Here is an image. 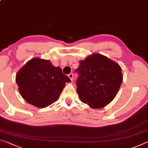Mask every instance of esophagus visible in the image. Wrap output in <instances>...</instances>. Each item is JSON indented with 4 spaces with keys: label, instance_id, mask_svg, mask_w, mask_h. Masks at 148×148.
I'll return each instance as SVG.
<instances>
[{
    "label": "esophagus",
    "instance_id": "1",
    "mask_svg": "<svg viewBox=\"0 0 148 148\" xmlns=\"http://www.w3.org/2000/svg\"><path fill=\"white\" fill-rule=\"evenodd\" d=\"M68 77H69V78L71 79V81H73V73H69L68 75Z\"/></svg>",
    "mask_w": 148,
    "mask_h": 148
}]
</instances>
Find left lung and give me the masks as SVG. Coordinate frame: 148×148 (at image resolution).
Here are the masks:
<instances>
[{
    "label": "left lung",
    "mask_w": 148,
    "mask_h": 148,
    "mask_svg": "<svg viewBox=\"0 0 148 148\" xmlns=\"http://www.w3.org/2000/svg\"><path fill=\"white\" fill-rule=\"evenodd\" d=\"M75 69L77 92L80 99L93 108H101L116 97L123 81L118 64L100 54H93L79 62Z\"/></svg>",
    "instance_id": "obj_1"
}]
</instances>
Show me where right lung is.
<instances>
[{"mask_svg":"<svg viewBox=\"0 0 148 148\" xmlns=\"http://www.w3.org/2000/svg\"><path fill=\"white\" fill-rule=\"evenodd\" d=\"M71 80L49 60L34 58L28 61L16 75L23 98L30 105L45 108L58 99L66 82Z\"/></svg>","mask_w":148,"mask_h":148,"instance_id":"obj_1","label":"right lung"}]
</instances>
